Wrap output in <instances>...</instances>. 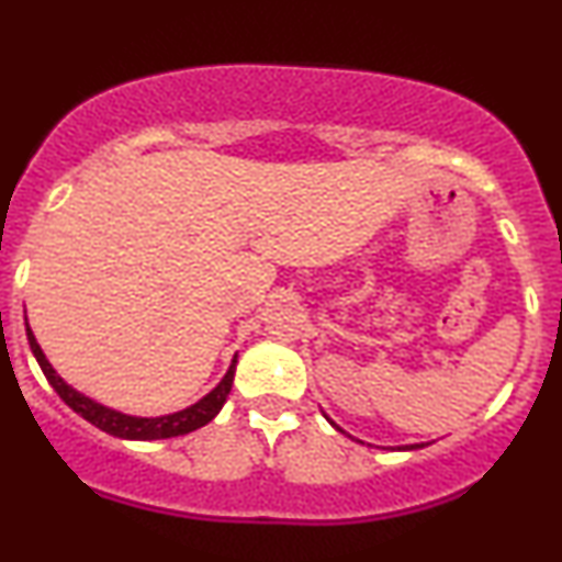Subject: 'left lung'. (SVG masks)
<instances>
[{"label": "left lung", "mask_w": 562, "mask_h": 562, "mask_svg": "<svg viewBox=\"0 0 562 562\" xmlns=\"http://www.w3.org/2000/svg\"><path fill=\"white\" fill-rule=\"evenodd\" d=\"M329 424H333V427H337L335 422H329ZM337 429H340V427H337ZM340 431H342V429H340ZM418 448H424V442H422V445H405V448H401V450H418Z\"/></svg>", "instance_id": "obj_1"}]
</instances>
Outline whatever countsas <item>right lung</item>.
Here are the masks:
<instances>
[{"mask_svg": "<svg viewBox=\"0 0 562 562\" xmlns=\"http://www.w3.org/2000/svg\"><path fill=\"white\" fill-rule=\"evenodd\" d=\"M25 335H29L33 356H36L38 367H42L44 376L49 380L54 392H57V395L63 397V401L70 405L78 416H83L88 424H93L97 429L106 431V435H112V437H120V439H170V437H180V435H188V431L201 429L204 424L212 422V418L222 411V405H225L229 390H233L235 363H238V356H235L233 363H229L227 374L222 376V382L216 384L209 395L201 397L199 403L188 405V408L178 411V414H167V416H157V418L127 416V414H120V411H114V408H106V405H101L97 401H91V397H86L83 392L72 390L70 384H67L63 376L52 369V363L46 361L44 350L36 342V337H33L29 322H25Z\"/></svg>", "mask_w": 562, "mask_h": 562, "instance_id": "right-lung-1", "label": "right lung"}]
</instances>
